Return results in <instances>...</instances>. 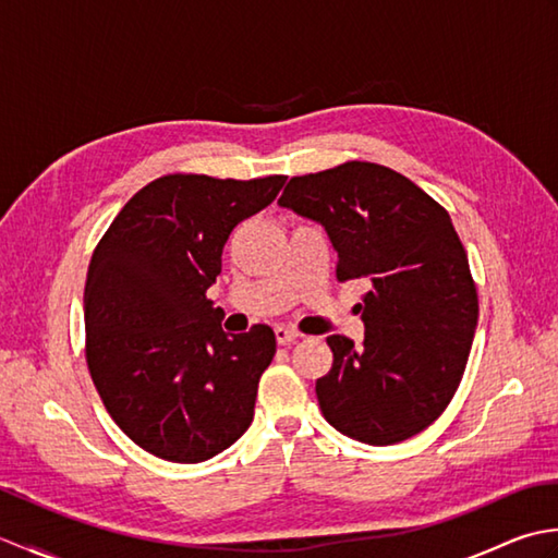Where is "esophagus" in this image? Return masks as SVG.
<instances>
[{
  "mask_svg": "<svg viewBox=\"0 0 558 558\" xmlns=\"http://www.w3.org/2000/svg\"><path fill=\"white\" fill-rule=\"evenodd\" d=\"M298 338H300L298 330H292V328H288V326H278V328H276L278 345H290V342H294Z\"/></svg>",
  "mask_w": 558,
  "mask_h": 558,
  "instance_id": "obj_1",
  "label": "esophagus"
}]
</instances>
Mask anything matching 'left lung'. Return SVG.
I'll use <instances>...</instances> for the list:
<instances>
[{"label": "left lung", "mask_w": 558, "mask_h": 558, "mask_svg": "<svg viewBox=\"0 0 558 558\" xmlns=\"http://www.w3.org/2000/svg\"><path fill=\"white\" fill-rule=\"evenodd\" d=\"M278 204L324 225L340 282H369L357 304L362 345L326 338L333 366L316 381L326 422L369 446L424 432L456 396L480 314L446 208L408 177L364 160L292 177Z\"/></svg>", "instance_id": "1"}]
</instances>
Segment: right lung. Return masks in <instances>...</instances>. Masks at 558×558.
<instances>
[{"mask_svg": "<svg viewBox=\"0 0 558 558\" xmlns=\"http://www.w3.org/2000/svg\"><path fill=\"white\" fill-rule=\"evenodd\" d=\"M286 180L158 177L126 201L93 252L83 294L88 372L117 426L153 456L208 460L254 420L276 333L256 324L228 336L206 292L232 230Z\"/></svg>", "mask_w": 558, "mask_h": 558, "instance_id": "1", "label": "right lung"}]
</instances>
